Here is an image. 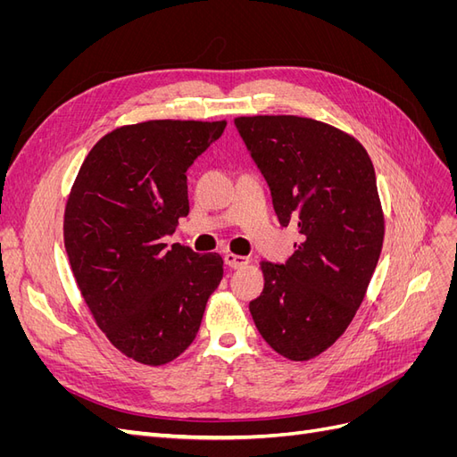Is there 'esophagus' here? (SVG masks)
<instances>
[{
    "label": "esophagus",
    "mask_w": 457,
    "mask_h": 457,
    "mask_svg": "<svg viewBox=\"0 0 457 457\" xmlns=\"http://www.w3.org/2000/svg\"><path fill=\"white\" fill-rule=\"evenodd\" d=\"M225 262L230 269H242V267L247 265V262H250V259L244 257V255H237V253H227Z\"/></svg>",
    "instance_id": "esophagus-1"
}]
</instances>
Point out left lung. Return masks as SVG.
I'll return each mask as SVG.
<instances>
[{
	"label": "left lung",
	"instance_id": "1",
	"mask_svg": "<svg viewBox=\"0 0 457 457\" xmlns=\"http://www.w3.org/2000/svg\"><path fill=\"white\" fill-rule=\"evenodd\" d=\"M242 141L270 188L282 227L303 242L284 265L261 262L265 287L253 322L289 361L331 347L366 295L383 245L373 163L354 137L299 116H242Z\"/></svg>",
	"mask_w": 457,
	"mask_h": 457
}]
</instances>
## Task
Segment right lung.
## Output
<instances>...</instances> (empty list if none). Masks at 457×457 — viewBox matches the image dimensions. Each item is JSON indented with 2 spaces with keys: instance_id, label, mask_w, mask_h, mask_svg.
Wrapping results in <instances>:
<instances>
[{
  "instance_id": "obj_1",
  "label": "right lung",
  "mask_w": 457,
  "mask_h": 457,
  "mask_svg": "<svg viewBox=\"0 0 457 457\" xmlns=\"http://www.w3.org/2000/svg\"><path fill=\"white\" fill-rule=\"evenodd\" d=\"M227 121L150 120L104 135L84 160L64 210V247L110 343L162 366L195 341L223 278L219 253L163 244L188 215L187 170Z\"/></svg>"
}]
</instances>
